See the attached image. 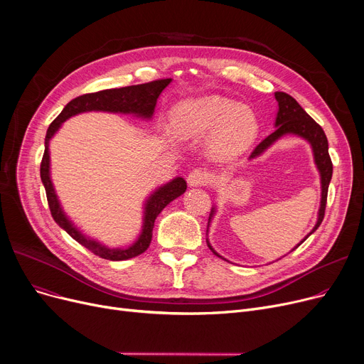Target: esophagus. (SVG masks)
<instances>
[{
	"label": "esophagus",
	"mask_w": 364,
	"mask_h": 364,
	"mask_svg": "<svg viewBox=\"0 0 364 364\" xmlns=\"http://www.w3.org/2000/svg\"><path fill=\"white\" fill-rule=\"evenodd\" d=\"M209 180V174L203 169H193L190 174L187 176V183L190 187H199L206 184Z\"/></svg>",
	"instance_id": "obj_1"
}]
</instances>
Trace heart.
I'll use <instances>...</instances> for the list:
<instances>
[{"label": "heart", "mask_w": 364, "mask_h": 364, "mask_svg": "<svg viewBox=\"0 0 364 364\" xmlns=\"http://www.w3.org/2000/svg\"><path fill=\"white\" fill-rule=\"evenodd\" d=\"M169 131L177 139L208 136V150L215 159H233L250 149L259 132L257 112L221 95L183 99L169 112Z\"/></svg>", "instance_id": "obj_1"}]
</instances>
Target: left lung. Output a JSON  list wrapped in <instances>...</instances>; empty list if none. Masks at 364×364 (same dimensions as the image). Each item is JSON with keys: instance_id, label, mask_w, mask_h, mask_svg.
I'll return each instance as SVG.
<instances>
[{"instance_id": "1", "label": "left lung", "mask_w": 364, "mask_h": 364, "mask_svg": "<svg viewBox=\"0 0 364 364\" xmlns=\"http://www.w3.org/2000/svg\"><path fill=\"white\" fill-rule=\"evenodd\" d=\"M274 97L277 100L279 109H277V114H276V122H274V132H272L269 137L264 139L251 153L250 159H255L258 156H261L262 153L269 149L270 146H273L277 140H280L284 136H296L304 139L305 141H309L313 150V156H314V164L318 169V174H320V184H321V198H320V208H318V215H317V223L313 227V230L305 236L294 250L307 239L310 235H313L318 225L323 221L324 217V209H326V200H328V188H329V183L332 178V161L329 156V147H328V139H326V134H324L323 128L310 117V114L305 112L299 103L292 97V95L277 91L274 92ZM215 206L211 209V214H209V220H208V228L209 224L213 221V217L215 214ZM208 232V230H206ZM206 243L209 246V250H211L217 257L223 258L218 252H215L214 247L209 243V240L206 239ZM292 250V251H294ZM225 259V258H223Z\"/></svg>"}]
</instances>
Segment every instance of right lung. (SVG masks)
I'll return each instance as SVG.
<instances>
[{
	"label": "right lung",
	"instance_id": "1",
	"mask_svg": "<svg viewBox=\"0 0 364 364\" xmlns=\"http://www.w3.org/2000/svg\"><path fill=\"white\" fill-rule=\"evenodd\" d=\"M171 81L172 80H158L147 84L103 90L97 92L80 95V97L70 100L63 107L59 117L51 122V125L47 129L46 150H44L43 162H41V181L46 188L51 215L54 221L59 224L72 239L85 246L87 250H90L92 254L99 255L105 259L124 261V259H129L143 254L151 242V232H153V225H155L156 217L162 213V209L168 203H171L172 200L177 199L186 192L187 184L184 178L176 177L171 181L162 184L161 187H158L144 202L143 225L137 240L127 247H109L100 243L99 240L84 235L63 211L60 200L57 198V193L51 181L50 140L54 137V134L60 129L65 121L75 117V114L85 113V112L124 113V114H132V117L149 121L153 117V112H155L158 97L161 95V92L169 85Z\"/></svg>",
	"mask_w": 364,
	"mask_h": 364
}]
</instances>
